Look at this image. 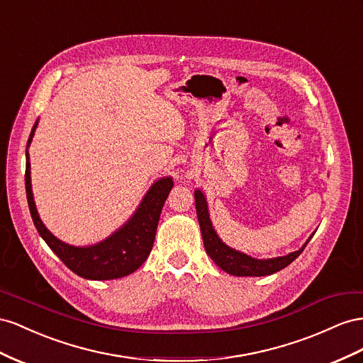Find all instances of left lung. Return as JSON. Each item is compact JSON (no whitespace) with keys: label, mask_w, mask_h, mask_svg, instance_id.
Here are the masks:
<instances>
[{"label":"left lung","mask_w":363,"mask_h":363,"mask_svg":"<svg viewBox=\"0 0 363 363\" xmlns=\"http://www.w3.org/2000/svg\"><path fill=\"white\" fill-rule=\"evenodd\" d=\"M194 202H196V213H198V220L201 225V233H202V240L205 251L211 257V260L219 266L222 271L235 275V277H263V275H271L278 271H281L286 266L291 264L295 258L304 251L308 240L304 243L301 250L295 252L287 254L284 257H277V258H267V260H258V258H252L243 252H239L233 250L228 245H225L210 220L208 214V205H206V199L201 190L194 191Z\"/></svg>","instance_id":"left-lung-1"}]
</instances>
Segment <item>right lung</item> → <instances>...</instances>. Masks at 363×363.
I'll use <instances>...</instances> for the list:
<instances>
[{
  "mask_svg": "<svg viewBox=\"0 0 363 363\" xmlns=\"http://www.w3.org/2000/svg\"><path fill=\"white\" fill-rule=\"evenodd\" d=\"M36 126L38 121L30 132L27 147L32 143ZM26 191L33 223L39 235L50 246V250L68 269L86 279H113L135 272L146 262L153 247L164 202L173 189L172 178H161L155 182L130 219L106 240L80 247L59 240L40 220L33 201L32 181H30L28 150L26 153Z\"/></svg>",
  "mask_w": 363,
  "mask_h": 363,
  "instance_id": "1",
  "label": "right lung"
}]
</instances>
